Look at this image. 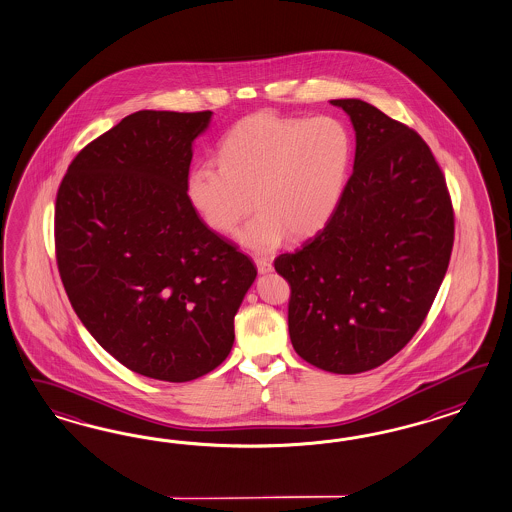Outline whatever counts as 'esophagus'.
Segmentation results:
<instances>
[{"instance_id":"esophagus-1","label":"esophagus","mask_w":512,"mask_h":512,"mask_svg":"<svg viewBox=\"0 0 512 512\" xmlns=\"http://www.w3.org/2000/svg\"><path fill=\"white\" fill-rule=\"evenodd\" d=\"M255 264H257L259 274H270V272H272V263H270L266 257H257Z\"/></svg>"}]
</instances>
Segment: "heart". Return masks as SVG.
<instances>
[{"mask_svg":"<svg viewBox=\"0 0 512 512\" xmlns=\"http://www.w3.org/2000/svg\"><path fill=\"white\" fill-rule=\"evenodd\" d=\"M216 154L220 166L201 162L190 171V203L221 235H231L255 205L259 212L238 240L264 253L287 235L302 240L328 225L345 194L354 143L335 117L259 111L236 123Z\"/></svg>","mask_w":512,"mask_h":512,"instance_id":"heart-1","label":"heart"}]
</instances>
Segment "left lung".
<instances>
[{"mask_svg": "<svg viewBox=\"0 0 512 512\" xmlns=\"http://www.w3.org/2000/svg\"><path fill=\"white\" fill-rule=\"evenodd\" d=\"M330 102L354 126V171L328 225L274 266L291 285L296 354L328 373H365L423 324L449 266L455 216L417 132L360 98Z\"/></svg>", "mask_w": 512, "mask_h": 512, "instance_id": "8db88e82", "label": "left lung"}]
</instances>
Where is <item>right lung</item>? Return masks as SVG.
Here are the masks:
<instances>
[{
    "label": "right lung",
    "mask_w": 512,
    "mask_h": 512,
    "mask_svg": "<svg viewBox=\"0 0 512 512\" xmlns=\"http://www.w3.org/2000/svg\"><path fill=\"white\" fill-rule=\"evenodd\" d=\"M212 111H136L72 160L56 199V255L70 304L134 373L190 382L235 343L257 277L208 229L186 182Z\"/></svg>",
    "instance_id": "right-lung-1"
}]
</instances>
